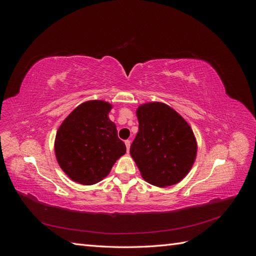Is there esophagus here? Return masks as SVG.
Returning <instances> with one entry per match:
<instances>
[{
  "label": "esophagus",
  "mask_w": 256,
  "mask_h": 256,
  "mask_svg": "<svg viewBox=\"0 0 256 256\" xmlns=\"http://www.w3.org/2000/svg\"><path fill=\"white\" fill-rule=\"evenodd\" d=\"M125 144H126V147H127V152H129V150H130V144H131V142H130L129 140H126V141H125Z\"/></svg>",
  "instance_id": "34e87169"
}]
</instances>
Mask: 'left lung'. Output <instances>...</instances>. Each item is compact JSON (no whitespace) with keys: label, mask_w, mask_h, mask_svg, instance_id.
Returning a JSON list of instances; mask_svg holds the SVG:
<instances>
[{"label":"left lung","mask_w":256,"mask_h":256,"mask_svg":"<svg viewBox=\"0 0 256 256\" xmlns=\"http://www.w3.org/2000/svg\"><path fill=\"white\" fill-rule=\"evenodd\" d=\"M136 118L138 132L130 154L142 177L157 187L180 182L196 157V140L189 124L162 102L141 104Z\"/></svg>","instance_id":"8db88e82"}]
</instances>
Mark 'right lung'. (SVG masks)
<instances>
[{"label":"right lung","instance_id":"1","mask_svg":"<svg viewBox=\"0 0 256 256\" xmlns=\"http://www.w3.org/2000/svg\"><path fill=\"white\" fill-rule=\"evenodd\" d=\"M111 109L109 102L90 100L76 106L60 126L54 150L60 168L72 180L97 184L125 154L126 145L108 116Z\"/></svg>","mask_w":256,"mask_h":256}]
</instances>
